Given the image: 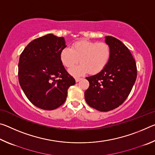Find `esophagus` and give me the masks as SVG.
I'll list each match as a JSON object with an SVG mask.
<instances>
[{
  "label": "esophagus",
  "mask_w": 155,
  "mask_h": 155,
  "mask_svg": "<svg viewBox=\"0 0 155 155\" xmlns=\"http://www.w3.org/2000/svg\"><path fill=\"white\" fill-rule=\"evenodd\" d=\"M81 79H82V78H79V77H76L75 78V81H76V82H78V81H81Z\"/></svg>",
  "instance_id": "obj_1"
}]
</instances>
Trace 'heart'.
I'll use <instances>...</instances> for the list:
<instances>
[{
  "label": "heart",
  "mask_w": 155,
  "mask_h": 155,
  "mask_svg": "<svg viewBox=\"0 0 155 155\" xmlns=\"http://www.w3.org/2000/svg\"><path fill=\"white\" fill-rule=\"evenodd\" d=\"M111 57V48L105 42H96L87 40L73 43L71 48H64L60 53L62 64L67 68L74 67L78 61V66L70 70L74 75H81L86 72L91 74L102 71L108 64Z\"/></svg>",
  "instance_id": "obj_1"
}]
</instances>
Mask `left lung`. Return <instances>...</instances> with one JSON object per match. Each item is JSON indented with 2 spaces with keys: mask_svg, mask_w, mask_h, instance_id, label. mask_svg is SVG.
Here are the masks:
<instances>
[{
  "mask_svg": "<svg viewBox=\"0 0 155 155\" xmlns=\"http://www.w3.org/2000/svg\"><path fill=\"white\" fill-rule=\"evenodd\" d=\"M111 57L106 67L86 77L90 86L85 91L86 103L100 111H109L124 103L137 78V66L129 50L121 41L106 36Z\"/></svg>",
  "mask_w": 155,
  "mask_h": 155,
  "instance_id": "8db88e82",
  "label": "left lung"
}]
</instances>
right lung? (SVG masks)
<instances>
[{"label": "right lung", "instance_id": "add662e5", "mask_svg": "<svg viewBox=\"0 0 155 155\" xmlns=\"http://www.w3.org/2000/svg\"><path fill=\"white\" fill-rule=\"evenodd\" d=\"M65 47L63 37L48 34L31 41L20 54V87L31 103L38 108H58L65 101L68 88L76 83L60 59V53Z\"/></svg>", "mask_w": 155, "mask_h": 155}]
</instances>
